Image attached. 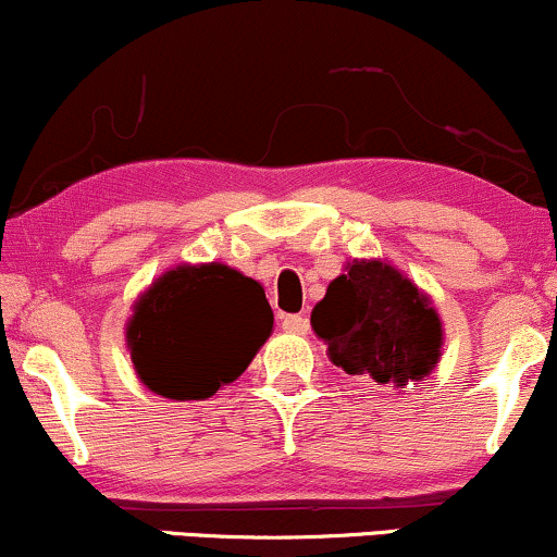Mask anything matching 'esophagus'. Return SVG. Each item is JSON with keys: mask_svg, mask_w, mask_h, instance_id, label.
<instances>
[{"mask_svg": "<svg viewBox=\"0 0 557 557\" xmlns=\"http://www.w3.org/2000/svg\"><path fill=\"white\" fill-rule=\"evenodd\" d=\"M281 329L286 333H297V336H302V333H307V329H310V320L305 315H284L281 318Z\"/></svg>", "mask_w": 557, "mask_h": 557, "instance_id": "obj_1", "label": "esophagus"}]
</instances>
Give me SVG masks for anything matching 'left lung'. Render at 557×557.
<instances>
[{
  "label": "left lung",
  "instance_id": "8db88e82",
  "mask_svg": "<svg viewBox=\"0 0 557 557\" xmlns=\"http://www.w3.org/2000/svg\"><path fill=\"white\" fill-rule=\"evenodd\" d=\"M312 329L346 375L381 388L422 381L441 357L443 329L430 299L396 268L355 260L312 310Z\"/></svg>",
  "mask_w": 557,
  "mask_h": 557
}]
</instances>
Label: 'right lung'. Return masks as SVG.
Listing matches in <instances>:
<instances>
[{
  "mask_svg": "<svg viewBox=\"0 0 557 557\" xmlns=\"http://www.w3.org/2000/svg\"><path fill=\"white\" fill-rule=\"evenodd\" d=\"M263 286L221 263L163 273L135 305L127 342L140 381L182 401L237 381L271 336Z\"/></svg>",
  "mask_w": 557,
  "mask_h": 557,
  "instance_id": "add662e5",
  "label": "right lung"
}]
</instances>
